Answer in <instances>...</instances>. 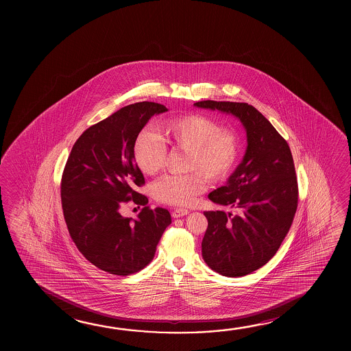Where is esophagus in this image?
Listing matches in <instances>:
<instances>
[{
	"label": "esophagus",
	"mask_w": 351,
	"mask_h": 351,
	"mask_svg": "<svg viewBox=\"0 0 351 351\" xmlns=\"http://www.w3.org/2000/svg\"><path fill=\"white\" fill-rule=\"evenodd\" d=\"M190 212L187 209H184V208H176V209H173L171 215H173V218H181V217L187 215Z\"/></svg>",
	"instance_id": "1"
}]
</instances>
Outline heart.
<instances>
[{"label":"heart","mask_w":351,"mask_h":351,"mask_svg":"<svg viewBox=\"0 0 351 351\" xmlns=\"http://www.w3.org/2000/svg\"><path fill=\"white\" fill-rule=\"evenodd\" d=\"M159 134L144 128L133 144V158L142 173L154 175L167 154V144L189 150L184 175H167L153 186L156 201L171 206H190L210 181L230 175L240 153L239 134L231 127H220L207 116L186 115L162 122Z\"/></svg>","instance_id":"b5f03b06"}]
</instances>
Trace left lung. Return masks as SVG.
Instances as JSON below:
<instances>
[{"instance_id":"left-lung-1","label":"left lung","mask_w":351,"mask_h":351,"mask_svg":"<svg viewBox=\"0 0 351 351\" xmlns=\"http://www.w3.org/2000/svg\"><path fill=\"white\" fill-rule=\"evenodd\" d=\"M195 105L232 114L246 128L243 160L226 186L208 195L214 203L235 208L237 214L204 212L208 228L202 256L221 276H247L276 254L293 224L299 187L291 150L252 105L214 100Z\"/></svg>"}]
</instances>
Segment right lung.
Masks as SVG:
<instances>
[{
	"mask_svg": "<svg viewBox=\"0 0 351 351\" xmlns=\"http://www.w3.org/2000/svg\"><path fill=\"white\" fill-rule=\"evenodd\" d=\"M167 111L152 101L131 104L86 128L72 147L61 178V203L69 236L99 269L130 276L154 258L161 235L171 224L164 208L147 206L143 173L133 144L154 114ZM143 205L139 219L120 215L128 201Z\"/></svg>",
	"mask_w": 351,
	"mask_h": 351,
	"instance_id": "1",
	"label": "right lung"
}]
</instances>
